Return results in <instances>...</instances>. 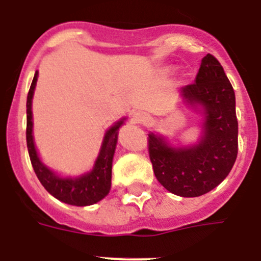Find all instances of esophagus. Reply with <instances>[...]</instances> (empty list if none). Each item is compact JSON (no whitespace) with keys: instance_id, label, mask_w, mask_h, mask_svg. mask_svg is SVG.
<instances>
[{"instance_id":"obj_1","label":"esophagus","mask_w":261,"mask_h":261,"mask_svg":"<svg viewBox=\"0 0 261 261\" xmlns=\"http://www.w3.org/2000/svg\"><path fill=\"white\" fill-rule=\"evenodd\" d=\"M133 121L135 123H145L149 121V116L146 113L138 111V112L133 113Z\"/></svg>"}]
</instances>
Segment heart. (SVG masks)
Returning <instances> with one entry per match:
<instances>
[{"label": "heart", "mask_w": 261, "mask_h": 261, "mask_svg": "<svg viewBox=\"0 0 261 261\" xmlns=\"http://www.w3.org/2000/svg\"><path fill=\"white\" fill-rule=\"evenodd\" d=\"M168 71H169V72H171V70H168Z\"/></svg>", "instance_id": "obj_1"}]
</instances>
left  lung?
<instances>
[{
  "instance_id": "left-lung-1",
  "label": "left lung",
  "mask_w": 261,
  "mask_h": 261,
  "mask_svg": "<svg viewBox=\"0 0 261 261\" xmlns=\"http://www.w3.org/2000/svg\"><path fill=\"white\" fill-rule=\"evenodd\" d=\"M179 97L203 118L200 136L192 144H172L161 134L149 133V156L164 189L196 198L218 186L236 162V97L222 65L209 53L194 84L181 88Z\"/></svg>"
}]
</instances>
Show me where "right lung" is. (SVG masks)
<instances>
[{
	"mask_svg": "<svg viewBox=\"0 0 261 261\" xmlns=\"http://www.w3.org/2000/svg\"><path fill=\"white\" fill-rule=\"evenodd\" d=\"M37 82L38 71H35L27 98V145L35 174L44 189L62 203L75 206L93 205L105 199L111 190L112 162L117 146L118 130L125 123L126 117L118 120L106 131L99 153L89 172L80 176H61L44 164L35 148L32 106Z\"/></svg>",
	"mask_w": 261,
	"mask_h": 261,
	"instance_id": "right-lung-1",
	"label": "right lung"
}]
</instances>
